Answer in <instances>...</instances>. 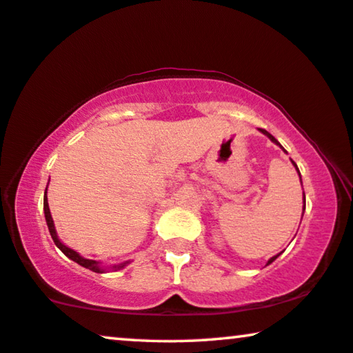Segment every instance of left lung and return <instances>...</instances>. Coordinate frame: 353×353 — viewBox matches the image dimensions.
<instances>
[{
  "label": "left lung",
  "mask_w": 353,
  "mask_h": 353,
  "mask_svg": "<svg viewBox=\"0 0 353 353\" xmlns=\"http://www.w3.org/2000/svg\"><path fill=\"white\" fill-rule=\"evenodd\" d=\"M259 130H261L264 135H268V137H269V139H270V140H272V141L275 143V145H279L280 148H282V145H280V143H279L277 140H275V139H274V137H272V135H270L268 130H264V129H259ZM282 150H283V148H282ZM283 151H285V150H283ZM285 152H287V151H285ZM291 162H293V161H291ZM293 165L296 167V170H298V165H296V164H294V162H293ZM298 173H299V170H298ZM304 208H305V196H304ZM277 256H279V254H275V256H272V258H270V259H269V261H268V264H270V263H272V261H275V259H277Z\"/></svg>",
  "instance_id": "obj_1"
}]
</instances>
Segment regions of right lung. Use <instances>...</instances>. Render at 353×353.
<instances>
[{
	"mask_svg": "<svg viewBox=\"0 0 353 353\" xmlns=\"http://www.w3.org/2000/svg\"><path fill=\"white\" fill-rule=\"evenodd\" d=\"M46 191H48V188H46ZM44 216H46V223H48V228H49V232H50V237H52L54 243L57 245V247L62 250V253L65 254V256H68L70 259H73L74 263H78L79 265H83V268L92 270V272H105L103 268H100V263L94 261V259H85L81 256L79 253H76L74 250H71L66 247V245H63L62 242H60L59 237H57V232H55V226H54V221H52V216H50V210H49V203H48V196L44 194ZM129 263H122V264H117V265H113V269L117 270V269H122L124 265H127Z\"/></svg>",
	"mask_w": 353,
	"mask_h": 353,
	"instance_id": "right-lung-1",
	"label": "right lung"
}]
</instances>
